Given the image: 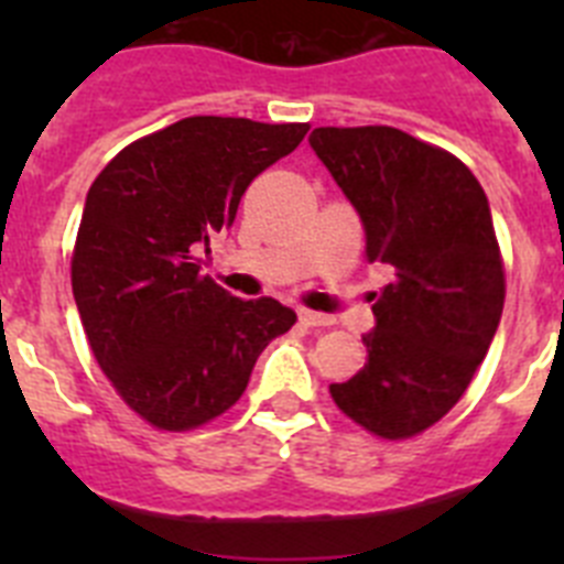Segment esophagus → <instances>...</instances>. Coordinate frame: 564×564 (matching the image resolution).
<instances>
[{
  "instance_id": "obj_1",
  "label": "esophagus",
  "mask_w": 564,
  "mask_h": 564,
  "mask_svg": "<svg viewBox=\"0 0 564 564\" xmlns=\"http://www.w3.org/2000/svg\"><path fill=\"white\" fill-rule=\"evenodd\" d=\"M299 322L305 327H327L333 325V318L325 316V313H316V311H299Z\"/></svg>"
}]
</instances>
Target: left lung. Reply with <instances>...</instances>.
<instances>
[{"instance_id": "8db88e82", "label": "left lung", "mask_w": 564, "mask_h": 564, "mask_svg": "<svg viewBox=\"0 0 564 564\" xmlns=\"http://www.w3.org/2000/svg\"><path fill=\"white\" fill-rule=\"evenodd\" d=\"M311 147L361 214L367 262L392 268L367 364L330 395L370 435L406 441L460 401L500 325L506 268L486 192L460 158L395 127H318Z\"/></svg>"}]
</instances>
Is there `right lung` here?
<instances>
[{
  "mask_svg": "<svg viewBox=\"0 0 564 564\" xmlns=\"http://www.w3.org/2000/svg\"><path fill=\"white\" fill-rule=\"evenodd\" d=\"M307 129L194 115L123 147L89 186L73 296L98 367L154 430H197L231 410L259 352L296 322L276 299L223 291L197 253Z\"/></svg>",
  "mask_w": 564,
  "mask_h": 564,
  "instance_id": "right-lung-1",
  "label": "right lung"
}]
</instances>
